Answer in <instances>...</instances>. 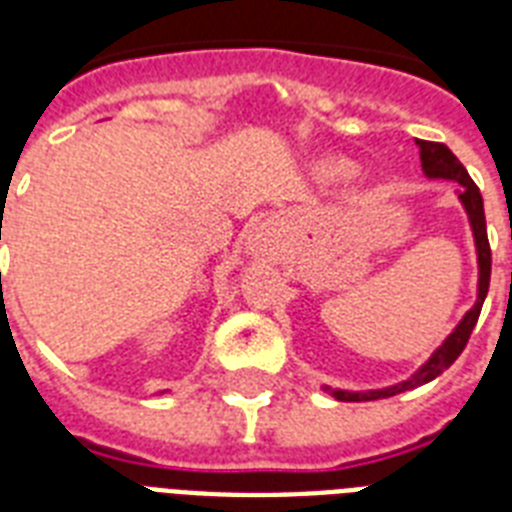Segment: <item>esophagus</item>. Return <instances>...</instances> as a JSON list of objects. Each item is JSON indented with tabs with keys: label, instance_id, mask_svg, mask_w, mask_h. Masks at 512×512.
Returning a JSON list of instances; mask_svg holds the SVG:
<instances>
[{
	"label": "esophagus",
	"instance_id": "34e87169",
	"mask_svg": "<svg viewBox=\"0 0 512 512\" xmlns=\"http://www.w3.org/2000/svg\"><path fill=\"white\" fill-rule=\"evenodd\" d=\"M247 252L257 260H276L284 252V228L279 220H260L249 231Z\"/></svg>",
	"mask_w": 512,
	"mask_h": 512
}]
</instances>
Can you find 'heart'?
<instances>
[{"instance_id": "b5f03b06", "label": "heart", "mask_w": 512, "mask_h": 512, "mask_svg": "<svg viewBox=\"0 0 512 512\" xmlns=\"http://www.w3.org/2000/svg\"><path fill=\"white\" fill-rule=\"evenodd\" d=\"M313 170H316V177L324 180V183H340V180H348V177L356 172V164L350 162V159H345V156L329 154L321 156Z\"/></svg>"}]
</instances>
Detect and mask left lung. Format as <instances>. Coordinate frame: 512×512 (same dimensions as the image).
Listing matches in <instances>:
<instances>
[{
	"label": "left lung",
	"instance_id": "obj_1",
	"mask_svg": "<svg viewBox=\"0 0 512 512\" xmlns=\"http://www.w3.org/2000/svg\"><path fill=\"white\" fill-rule=\"evenodd\" d=\"M417 148H420V162H422V175L428 180H452L457 183V199H460L465 215H468L470 231H473V244H476V263H478V289H476V303L465 316L460 319V324L452 329V335L446 337L441 345H438L425 364L412 372L406 380L396 382V385H388V388H372V390H342L332 388V385H324V393H329L337 401H377V398H390L404 393V390H414L425 385V382L436 380L438 374L446 372L449 366L457 361L465 345H468V337L473 332L478 321V313H481V305L486 300V292H489V276H492V249H489V239H486V215H484V199H481V191L478 185L470 180L468 170L462 167L460 159L444 146V143H430V140H417Z\"/></svg>",
	"mask_w": 512,
	"mask_h": 512
}]
</instances>
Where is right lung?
Segmentation results:
<instances>
[{"label":"right lung","mask_w":512,"mask_h":512,"mask_svg":"<svg viewBox=\"0 0 512 512\" xmlns=\"http://www.w3.org/2000/svg\"><path fill=\"white\" fill-rule=\"evenodd\" d=\"M162 393H164V390H162Z\"/></svg>","instance_id":"right-lung-1"}]
</instances>
